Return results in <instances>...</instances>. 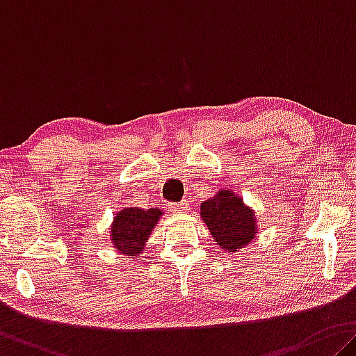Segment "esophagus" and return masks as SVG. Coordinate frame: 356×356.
Returning <instances> with one entry per match:
<instances>
[{
    "mask_svg": "<svg viewBox=\"0 0 356 356\" xmlns=\"http://www.w3.org/2000/svg\"><path fill=\"white\" fill-rule=\"evenodd\" d=\"M188 202L187 201H180L177 204H172L174 211H179V212H184V211H188Z\"/></svg>",
    "mask_w": 356,
    "mask_h": 356,
    "instance_id": "esophagus-1",
    "label": "esophagus"
}]
</instances>
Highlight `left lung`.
<instances>
[{
	"mask_svg": "<svg viewBox=\"0 0 356 356\" xmlns=\"http://www.w3.org/2000/svg\"><path fill=\"white\" fill-rule=\"evenodd\" d=\"M202 222L225 252H236L255 238V213L233 191L223 190L201 204Z\"/></svg>",
	"mask_w": 356,
	"mask_h": 356,
	"instance_id": "obj_1",
	"label": "left lung"
}]
</instances>
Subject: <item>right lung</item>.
I'll return each instance as SVG.
<instances>
[{"label":"right lung","instance_id":"1","mask_svg":"<svg viewBox=\"0 0 356 356\" xmlns=\"http://www.w3.org/2000/svg\"><path fill=\"white\" fill-rule=\"evenodd\" d=\"M160 216H163L160 209L145 211L139 207H128L118 212L111 228L115 249L128 257H136L144 249Z\"/></svg>","mask_w":356,"mask_h":356}]
</instances>
